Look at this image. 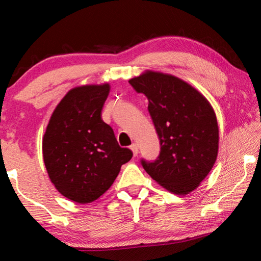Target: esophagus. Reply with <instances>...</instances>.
Wrapping results in <instances>:
<instances>
[{"label":"esophagus","mask_w":261,"mask_h":261,"mask_svg":"<svg viewBox=\"0 0 261 261\" xmlns=\"http://www.w3.org/2000/svg\"><path fill=\"white\" fill-rule=\"evenodd\" d=\"M130 149L132 151V153H134L135 156L137 155V154H138V145H137V144H135V143L132 144L130 146Z\"/></svg>","instance_id":"34e87169"}]
</instances>
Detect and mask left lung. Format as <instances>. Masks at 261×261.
Segmentation results:
<instances>
[{
	"label": "left lung",
	"instance_id": "1",
	"mask_svg": "<svg viewBox=\"0 0 261 261\" xmlns=\"http://www.w3.org/2000/svg\"><path fill=\"white\" fill-rule=\"evenodd\" d=\"M129 83L137 93L147 96L161 146L156 160L141 159V166L168 191L191 192L218 156L219 127L213 108L191 85L170 74L147 71Z\"/></svg>",
	"mask_w": 261,
	"mask_h": 261
}]
</instances>
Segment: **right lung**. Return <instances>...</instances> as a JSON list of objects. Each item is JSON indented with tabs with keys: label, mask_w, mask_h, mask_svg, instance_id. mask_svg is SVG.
<instances>
[{
	"label": "right lung",
	"mask_w": 261,
	"mask_h": 261,
	"mask_svg": "<svg viewBox=\"0 0 261 261\" xmlns=\"http://www.w3.org/2000/svg\"><path fill=\"white\" fill-rule=\"evenodd\" d=\"M108 84L72 88L57 105L42 139L51 183L79 204L98 199L112 187L132 152L118 145L113 127L101 118Z\"/></svg>",
	"instance_id": "obj_1"
}]
</instances>
